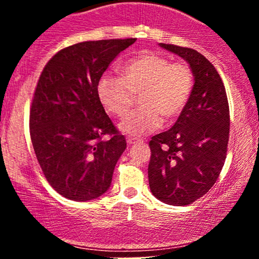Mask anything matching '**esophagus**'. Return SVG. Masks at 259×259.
<instances>
[{"instance_id":"esophagus-1","label":"esophagus","mask_w":259,"mask_h":259,"mask_svg":"<svg viewBox=\"0 0 259 259\" xmlns=\"http://www.w3.org/2000/svg\"><path fill=\"white\" fill-rule=\"evenodd\" d=\"M126 142L129 145H134V144H141V142H144L142 140L140 139H134V138H127L126 139Z\"/></svg>"}]
</instances>
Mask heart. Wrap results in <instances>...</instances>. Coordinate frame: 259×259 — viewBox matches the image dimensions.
I'll use <instances>...</instances> for the list:
<instances>
[{"instance_id": "b5f03b06", "label": "heart", "mask_w": 259, "mask_h": 259, "mask_svg": "<svg viewBox=\"0 0 259 259\" xmlns=\"http://www.w3.org/2000/svg\"><path fill=\"white\" fill-rule=\"evenodd\" d=\"M194 73L184 62H171L165 56L142 52L120 68L119 76L103 74L97 82V96L106 111L124 117L140 94L142 108L126 115L120 130L140 136L153 132L167 120L178 118L191 97Z\"/></svg>"}]
</instances>
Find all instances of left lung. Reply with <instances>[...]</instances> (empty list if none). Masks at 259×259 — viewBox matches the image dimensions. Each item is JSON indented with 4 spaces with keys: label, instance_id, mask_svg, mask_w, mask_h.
Wrapping results in <instances>:
<instances>
[{
    "label": "left lung",
    "instance_id": "8db88e82",
    "mask_svg": "<svg viewBox=\"0 0 259 259\" xmlns=\"http://www.w3.org/2000/svg\"><path fill=\"white\" fill-rule=\"evenodd\" d=\"M159 46L185 59L195 82L174 125L150 141L148 184L159 201L186 206L209 191L224 165L230 132L228 97L214 65L200 52Z\"/></svg>",
    "mask_w": 259,
    "mask_h": 259
}]
</instances>
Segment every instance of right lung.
I'll list each match as a JSON object with an SVG mask.
<instances>
[{"label": "right lung", "mask_w": 259, "mask_h": 259, "mask_svg": "<svg viewBox=\"0 0 259 259\" xmlns=\"http://www.w3.org/2000/svg\"><path fill=\"white\" fill-rule=\"evenodd\" d=\"M135 41L75 44L56 53L41 73L30 108L31 142L45 178L65 198L95 200L111 186L126 141L105 112L97 82Z\"/></svg>", "instance_id": "obj_1"}]
</instances>
